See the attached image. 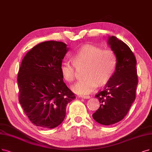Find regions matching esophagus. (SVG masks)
<instances>
[{"mask_svg": "<svg viewBox=\"0 0 152 152\" xmlns=\"http://www.w3.org/2000/svg\"><path fill=\"white\" fill-rule=\"evenodd\" d=\"M78 97H80V98L84 99H89L90 98V96H86V95H81V96H79Z\"/></svg>", "mask_w": 152, "mask_h": 152, "instance_id": "obj_1", "label": "esophagus"}]
</instances>
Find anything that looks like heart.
<instances>
[{
    "label": "heart",
    "instance_id": "b5f03b06",
    "mask_svg": "<svg viewBox=\"0 0 152 152\" xmlns=\"http://www.w3.org/2000/svg\"><path fill=\"white\" fill-rule=\"evenodd\" d=\"M73 62L66 60L60 67L63 78L68 82L75 79V69L86 66V77L72 87L74 92L78 94H90L98 87L99 82L105 83L110 79L116 67V56L110 49L86 45L82 47L72 56Z\"/></svg>",
    "mask_w": 152,
    "mask_h": 152
}]
</instances>
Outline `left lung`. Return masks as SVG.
<instances>
[{"instance_id":"1","label":"left lung","mask_w":152,"mask_h":152,"mask_svg":"<svg viewBox=\"0 0 152 152\" xmlns=\"http://www.w3.org/2000/svg\"><path fill=\"white\" fill-rule=\"evenodd\" d=\"M107 43L116 56V67L104 90L95 95L100 106L92 115L104 125L115 124L125 117L135 99L138 85L137 60L130 47L115 36H109Z\"/></svg>"}]
</instances>
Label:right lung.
<instances>
[{"mask_svg":"<svg viewBox=\"0 0 152 152\" xmlns=\"http://www.w3.org/2000/svg\"><path fill=\"white\" fill-rule=\"evenodd\" d=\"M66 46L62 42H42L27 53L18 73L20 104L31 122L42 128L58 126L66 105L75 98L60 70Z\"/></svg>","mask_w":152,"mask_h":152,"instance_id":"right-lung-1","label":"right lung"}]
</instances>
